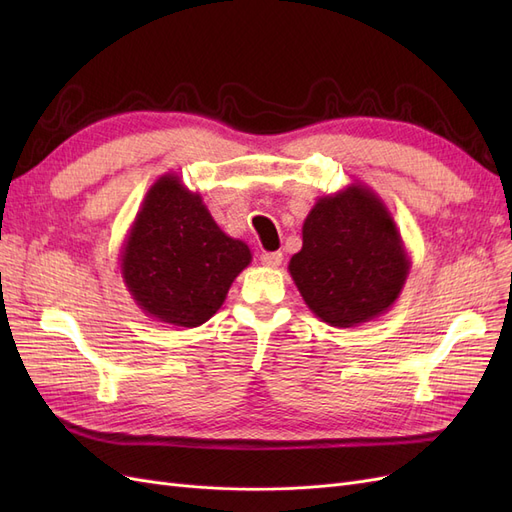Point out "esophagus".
Instances as JSON below:
<instances>
[{
    "instance_id": "1",
    "label": "esophagus",
    "mask_w": 512,
    "mask_h": 512,
    "mask_svg": "<svg viewBox=\"0 0 512 512\" xmlns=\"http://www.w3.org/2000/svg\"><path fill=\"white\" fill-rule=\"evenodd\" d=\"M282 260H284V256H282V252H265L260 256V262L265 267H271V269H275V267H280L282 265Z\"/></svg>"
}]
</instances>
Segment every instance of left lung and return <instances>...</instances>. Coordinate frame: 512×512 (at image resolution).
I'll list each match as a JSON object with an SVG mask.
<instances>
[{
  "instance_id": "left-lung-1",
  "label": "left lung",
  "mask_w": 512,
  "mask_h": 512,
  "mask_svg": "<svg viewBox=\"0 0 512 512\" xmlns=\"http://www.w3.org/2000/svg\"><path fill=\"white\" fill-rule=\"evenodd\" d=\"M410 267L391 211L374 190L352 183L316 200L288 271L322 322L350 329L389 312Z\"/></svg>"
}]
</instances>
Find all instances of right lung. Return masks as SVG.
Masks as SVG:
<instances>
[{
    "label": "right lung",
    "mask_w": 512,
    "mask_h": 512,
    "mask_svg": "<svg viewBox=\"0 0 512 512\" xmlns=\"http://www.w3.org/2000/svg\"><path fill=\"white\" fill-rule=\"evenodd\" d=\"M119 262L123 284L149 318L192 329L222 307L252 252L215 224L203 196L166 173L149 188Z\"/></svg>",
    "instance_id": "obj_1"
}]
</instances>
